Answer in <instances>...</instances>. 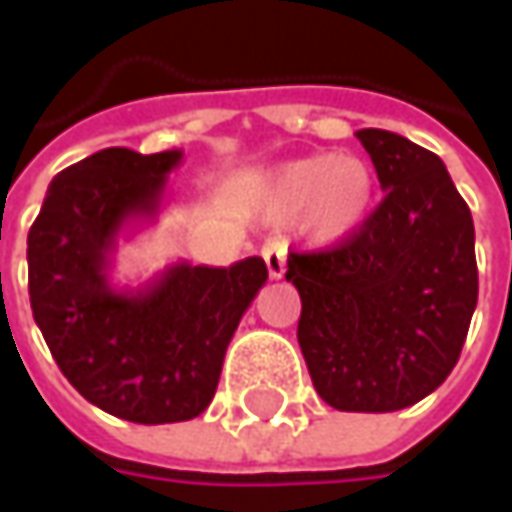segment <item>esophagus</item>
Wrapping results in <instances>:
<instances>
[{"label":"esophagus","mask_w":512,"mask_h":512,"mask_svg":"<svg viewBox=\"0 0 512 512\" xmlns=\"http://www.w3.org/2000/svg\"><path fill=\"white\" fill-rule=\"evenodd\" d=\"M285 253L287 247L282 239H267L262 247V259H265L270 279H282L285 276Z\"/></svg>","instance_id":"34e87169"}]
</instances>
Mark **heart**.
<instances>
[{"instance_id":"b5f03b06","label":"heart","mask_w":512,"mask_h":512,"mask_svg":"<svg viewBox=\"0 0 512 512\" xmlns=\"http://www.w3.org/2000/svg\"><path fill=\"white\" fill-rule=\"evenodd\" d=\"M379 179L373 165L353 153H313L270 168L253 182V199L270 222L299 216L316 245L353 239L376 205Z\"/></svg>"}]
</instances>
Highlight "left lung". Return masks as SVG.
Masks as SVG:
<instances>
[{
	"mask_svg": "<svg viewBox=\"0 0 512 512\" xmlns=\"http://www.w3.org/2000/svg\"><path fill=\"white\" fill-rule=\"evenodd\" d=\"M384 199L342 245L290 253L299 347L316 393L344 413L422 402L459 362L479 299L476 230L444 162L399 133L356 130Z\"/></svg>",
	"mask_w": 512,
	"mask_h": 512,
	"instance_id": "left-lung-1",
	"label": "left lung"
}]
</instances>
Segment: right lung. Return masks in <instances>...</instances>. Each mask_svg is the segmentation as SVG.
Listing matches in <instances>:
<instances>
[{
	"mask_svg": "<svg viewBox=\"0 0 512 512\" xmlns=\"http://www.w3.org/2000/svg\"><path fill=\"white\" fill-rule=\"evenodd\" d=\"M182 150L108 148L53 176L28 233L33 319L59 370L90 404L136 424L196 419L227 344L267 282L265 259L176 262L148 285L110 282L119 236L153 222Z\"/></svg>",
	"mask_w": 512,
	"mask_h": 512,
	"instance_id": "add662e5",
	"label": "right lung"
}]
</instances>
